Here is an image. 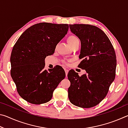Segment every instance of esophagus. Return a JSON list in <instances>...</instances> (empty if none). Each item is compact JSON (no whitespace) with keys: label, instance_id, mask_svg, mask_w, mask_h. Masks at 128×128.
Masks as SVG:
<instances>
[{"label":"esophagus","instance_id":"esophagus-1","mask_svg":"<svg viewBox=\"0 0 128 128\" xmlns=\"http://www.w3.org/2000/svg\"><path fill=\"white\" fill-rule=\"evenodd\" d=\"M64 70H65V72H66V76L67 74H68V73L69 70H68V69H67L66 68H65Z\"/></svg>","mask_w":128,"mask_h":128}]
</instances>
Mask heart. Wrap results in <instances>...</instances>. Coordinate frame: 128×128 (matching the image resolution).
Instances as JSON below:
<instances>
[{
    "label": "heart",
    "mask_w": 128,
    "mask_h": 128,
    "mask_svg": "<svg viewBox=\"0 0 128 128\" xmlns=\"http://www.w3.org/2000/svg\"><path fill=\"white\" fill-rule=\"evenodd\" d=\"M67 42H68L69 46L72 48V47L75 46L78 43H79V40L76 36L71 35L69 36L68 38H67Z\"/></svg>",
    "instance_id": "heart-1"
}]
</instances>
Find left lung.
<instances>
[{"instance_id":"obj_1","label":"left lung","mask_w":128,"mask_h":128,"mask_svg":"<svg viewBox=\"0 0 128 128\" xmlns=\"http://www.w3.org/2000/svg\"><path fill=\"white\" fill-rule=\"evenodd\" d=\"M69 28L81 40L79 58L82 60L78 67L86 73L79 76L73 70L69 71L68 98L77 107H94L105 98L115 78V52L109 38L99 28L74 24L69 25Z\"/></svg>"}]
</instances>
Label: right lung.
Masks as SVG:
<instances>
[{"label": "right lung", "instance_id": "obj_1", "mask_svg": "<svg viewBox=\"0 0 128 128\" xmlns=\"http://www.w3.org/2000/svg\"><path fill=\"white\" fill-rule=\"evenodd\" d=\"M68 24H36L19 37L10 56V74L18 94L34 104L48 102L54 90L66 77L61 66L45 70L44 59L54 53L67 34Z\"/></svg>", "mask_w": 128, "mask_h": 128}]
</instances>
